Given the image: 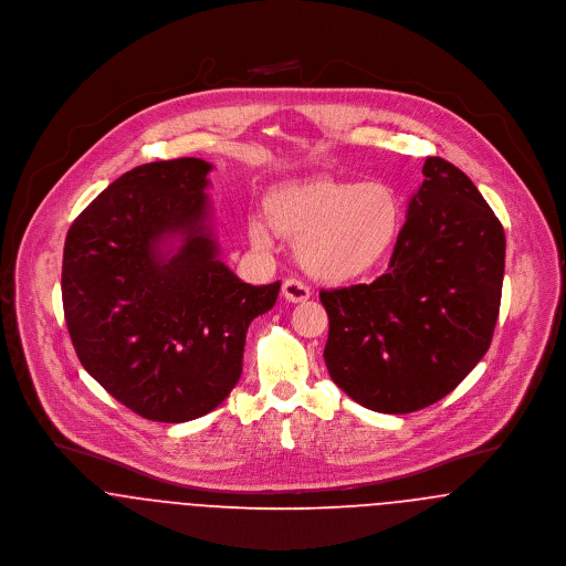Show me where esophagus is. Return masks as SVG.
<instances>
[{
    "mask_svg": "<svg viewBox=\"0 0 566 566\" xmlns=\"http://www.w3.org/2000/svg\"><path fill=\"white\" fill-rule=\"evenodd\" d=\"M282 295L291 304H302V302H306L311 297V289L302 280L289 277V280L282 282Z\"/></svg>",
    "mask_w": 566,
    "mask_h": 566,
    "instance_id": "obj_1",
    "label": "esophagus"
}]
</instances>
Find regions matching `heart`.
Listing matches in <instances>:
<instances>
[{
	"mask_svg": "<svg viewBox=\"0 0 566 566\" xmlns=\"http://www.w3.org/2000/svg\"><path fill=\"white\" fill-rule=\"evenodd\" d=\"M264 218L252 219L248 237L269 250L277 237L297 241L304 269L325 282H349L369 273L390 250L401 226L397 192L384 182H349L316 176L289 182L264 197Z\"/></svg>",
	"mask_w": 566,
	"mask_h": 566,
	"instance_id": "b5f03b06",
	"label": "heart"
}]
</instances>
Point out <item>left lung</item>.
<instances>
[{"label": "left lung", "instance_id": "left-lung-1", "mask_svg": "<svg viewBox=\"0 0 566 566\" xmlns=\"http://www.w3.org/2000/svg\"><path fill=\"white\" fill-rule=\"evenodd\" d=\"M503 266L505 234L486 199L458 167L428 158L388 271L318 295L329 377L376 412L432 406L489 352Z\"/></svg>", "mask_w": 566, "mask_h": 566}]
</instances>
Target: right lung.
I'll return each mask as SVG.
<instances>
[{"label":"right lung","instance_id":"obj_1","mask_svg":"<svg viewBox=\"0 0 566 566\" xmlns=\"http://www.w3.org/2000/svg\"><path fill=\"white\" fill-rule=\"evenodd\" d=\"M210 169L199 158L140 165L99 192L64 241V321L82 367L158 423L203 417L230 395L248 327L280 293V282L252 286L217 258Z\"/></svg>","mask_w":566,"mask_h":566}]
</instances>
